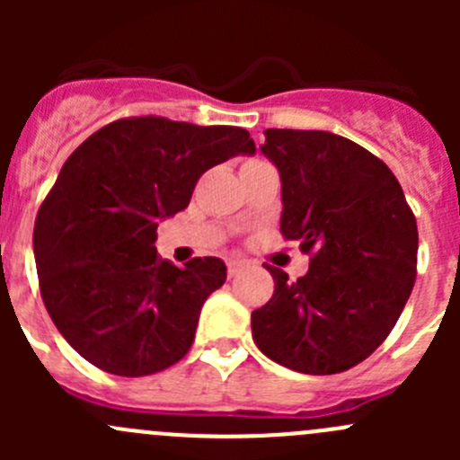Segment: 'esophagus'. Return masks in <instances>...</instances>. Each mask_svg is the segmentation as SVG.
Listing matches in <instances>:
<instances>
[{"instance_id":"34e87169","label":"esophagus","mask_w":460,"mask_h":460,"mask_svg":"<svg viewBox=\"0 0 460 460\" xmlns=\"http://www.w3.org/2000/svg\"><path fill=\"white\" fill-rule=\"evenodd\" d=\"M247 264H249V262H244V260H235V258L226 260V271H229V278L238 276V273L243 271V269L247 267Z\"/></svg>"}]
</instances>
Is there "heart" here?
Here are the masks:
<instances>
[{"label": "heart", "instance_id": "obj_1", "mask_svg": "<svg viewBox=\"0 0 460 460\" xmlns=\"http://www.w3.org/2000/svg\"><path fill=\"white\" fill-rule=\"evenodd\" d=\"M256 162H260V160H252V162H247V164H256Z\"/></svg>", "mask_w": 460, "mask_h": 460}]
</instances>
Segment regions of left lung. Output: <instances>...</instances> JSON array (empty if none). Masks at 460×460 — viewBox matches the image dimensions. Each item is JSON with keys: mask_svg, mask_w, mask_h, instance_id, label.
Listing matches in <instances>:
<instances>
[{"mask_svg": "<svg viewBox=\"0 0 460 460\" xmlns=\"http://www.w3.org/2000/svg\"><path fill=\"white\" fill-rule=\"evenodd\" d=\"M260 151L282 182L280 231L309 253L291 282L252 314L258 349L294 372L327 376L363 363L389 336L416 280L419 229L383 160L327 131L267 128Z\"/></svg>", "mask_w": 460, "mask_h": 460, "instance_id": "8db88e82", "label": "left lung"}]
</instances>
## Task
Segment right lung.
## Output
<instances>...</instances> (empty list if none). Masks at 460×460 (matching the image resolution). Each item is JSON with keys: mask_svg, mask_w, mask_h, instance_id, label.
<instances>
[{"mask_svg": "<svg viewBox=\"0 0 460 460\" xmlns=\"http://www.w3.org/2000/svg\"><path fill=\"white\" fill-rule=\"evenodd\" d=\"M238 153H256L244 128L144 115L106 124L64 162L32 249L46 312L82 358L137 378L187 356L226 267L162 260L157 222L187 208L204 171Z\"/></svg>", "mask_w": 460, "mask_h": 460, "instance_id": "obj_1", "label": "right lung"}]
</instances>
